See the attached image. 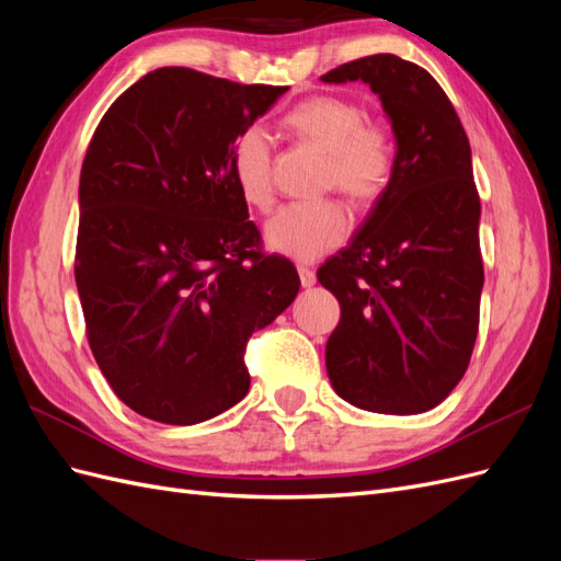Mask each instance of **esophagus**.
<instances>
[{"label": "esophagus", "instance_id": "1", "mask_svg": "<svg viewBox=\"0 0 561 561\" xmlns=\"http://www.w3.org/2000/svg\"><path fill=\"white\" fill-rule=\"evenodd\" d=\"M297 271H299V280H301V285H304V287H311V285H316V271H313V268L299 264V266H297Z\"/></svg>", "mask_w": 561, "mask_h": 561}]
</instances>
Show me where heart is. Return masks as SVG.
Instances as JSON below:
<instances>
[{"label":"heart","instance_id":"obj_1","mask_svg":"<svg viewBox=\"0 0 561 561\" xmlns=\"http://www.w3.org/2000/svg\"><path fill=\"white\" fill-rule=\"evenodd\" d=\"M365 122L363 107L334 95L301 100L283 118V126L295 138L328 154V184L363 206L383 194L393 173V147L388 135ZM231 173L250 208L266 210L271 206V140L262 126H250L236 138ZM348 231L351 215L339 201L304 203L285 206L268 219L264 243L290 260L313 262L342 245Z\"/></svg>","mask_w":561,"mask_h":561}]
</instances>
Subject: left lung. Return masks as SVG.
I'll use <instances>...</instances> for the list:
<instances>
[{
	"mask_svg": "<svg viewBox=\"0 0 561 561\" xmlns=\"http://www.w3.org/2000/svg\"><path fill=\"white\" fill-rule=\"evenodd\" d=\"M320 79L367 83L396 138L383 194L318 268L342 307L325 346L328 377L360 410L428 412L466 375L480 325V196L468 135L439 83L393 54Z\"/></svg>",
	"mask_w": 561,
	"mask_h": 561,
	"instance_id": "left-lung-1",
	"label": "left lung"
}]
</instances>
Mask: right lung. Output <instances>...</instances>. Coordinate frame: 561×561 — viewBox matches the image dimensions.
I'll list each match as a JSON object with an SVG mask.
<instances>
[{"mask_svg": "<svg viewBox=\"0 0 561 561\" xmlns=\"http://www.w3.org/2000/svg\"><path fill=\"white\" fill-rule=\"evenodd\" d=\"M285 91L161 67L93 133L75 278L95 363L140 416L194 426L241 402L248 339L299 293L231 173L236 138Z\"/></svg>", "mask_w": 561, "mask_h": 561, "instance_id": "right-lung-1", "label": "right lung"}]
</instances>
